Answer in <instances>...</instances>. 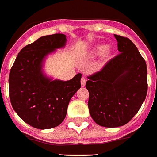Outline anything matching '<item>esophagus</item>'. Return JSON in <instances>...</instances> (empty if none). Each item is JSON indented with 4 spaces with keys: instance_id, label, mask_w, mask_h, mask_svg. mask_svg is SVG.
<instances>
[{
    "instance_id": "esophagus-1",
    "label": "esophagus",
    "mask_w": 157,
    "mask_h": 157,
    "mask_svg": "<svg viewBox=\"0 0 157 157\" xmlns=\"http://www.w3.org/2000/svg\"><path fill=\"white\" fill-rule=\"evenodd\" d=\"M85 84H86V78L83 77V78H81V85L84 87V86H85Z\"/></svg>"
}]
</instances>
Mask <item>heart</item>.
Listing matches in <instances>:
<instances>
[{"mask_svg":"<svg viewBox=\"0 0 157 157\" xmlns=\"http://www.w3.org/2000/svg\"><path fill=\"white\" fill-rule=\"evenodd\" d=\"M114 53H115V49L111 45L106 46L105 45H97L91 49V51L90 52V56L93 57V56H101L102 60L106 62L112 58Z\"/></svg>","mask_w":157,"mask_h":157,"instance_id":"b5f03b06","label":"heart"}]
</instances>
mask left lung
Instances as JSON below:
<instances>
[{
  "instance_id": "left-lung-1",
  "label": "left lung",
  "mask_w": 157,
  "mask_h": 157,
  "mask_svg": "<svg viewBox=\"0 0 157 157\" xmlns=\"http://www.w3.org/2000/svg\"><path fill=\"white\" fill-rule=\"evenodd\" d=\"M121 53L101 72L89 77V111L98 125H125L141 107L147 94V67L137 47L128 38L115 34Z\"/></svg>"
}]
</instances>
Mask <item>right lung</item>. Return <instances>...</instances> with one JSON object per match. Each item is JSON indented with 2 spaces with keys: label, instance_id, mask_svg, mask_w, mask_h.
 I'll return each mask as SVG.
<instances>
[{
  "label": "right lung",
  "instance_id": "right-lung-1",
  "mask_svg": "<svg viewBox=\"0 0 157 157\" xmlns=\"http://www.w3.org/2000/svg\"><path fill=\"white\" fill-rule=\"evenodd\" d=\"M66 37L63 34L45 35L24 46L10 71L9 97L13 110L25 123L39 129L63 123L70 100L81 87V73L63 81L54 79L44 70L49 56L65 47Z\"/></svg>",
  "mask_w": 157,
  "mask_h": 157
}]
</instances>
